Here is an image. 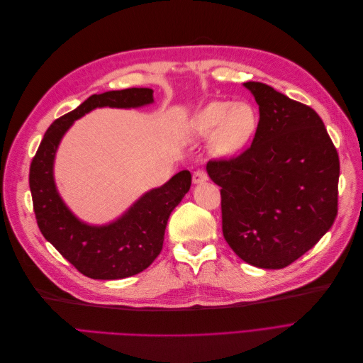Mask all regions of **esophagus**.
I'll return each instance as SVG.
<instances>
[{
  "label": "esophagus",
  "instance_id": "1",
  "mask_svg": "<svg viewBox=\"0 0 363 363\" xmlns=\"http://www.w3.org/2000/svg\"><path fill=\"white\" fill-rule=\"evenodd\" d=\"M207 180H208V177H207V174H206L203 169L195 171V172H194V175H192V182H194V184H203V183H206Z\"/></svg>",
  "mask_w": 363,
  "mask_h": 363
}]
</instances>
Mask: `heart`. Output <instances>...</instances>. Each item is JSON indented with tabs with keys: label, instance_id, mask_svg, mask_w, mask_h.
<instances>
[{
	"label": "heart",
	"instance_id": "heart-1",
	"mask_svg": "<svg viewBox=\"0 0 363 363\" xmlns=\"http://www.w3.org/2000/svg\"><path fill=\"white\" fill-rule=\"evenodd\" d=\"M256 125V112L250 104L212 101L188 121V136L192 140L211 138V156L230 159L247 145Z\"/></svg>",
	"mask_w": 363,
	"mask_h": 363
}]
</instances>
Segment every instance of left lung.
I'll use <instances>...</instances> for the list:
<instances>
[{"instance_id":"1","label":"left lung","mask_w":363,"mask_h":363,"mask_svg":"<svg viewBox=\"0 0 363 363\" xmlns=\"http://www.w3.org/2000/svg\"><path fill=\"white\" fill-rule=\"evenodd\" d=\"M244 86L259 104L252 144L233 159L211 160L206 169L221 186L230 248L252 267L281 269L333 225L339 157L313 108L268 84Z\"/></svg>"}]
</instances>
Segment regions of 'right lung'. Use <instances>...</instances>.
Wrapping results in <instances>:
<instances>
[{"label": "right lung", "instance_id": "obj_1", "mask_svg": "<svg viewBox=\"0 0 363 363\" xmlns=\"http://www.w3.org/2000/svg\"><path fill=\"white\" fill-rule=\"evenodd\" d=\"M155 103L152 89L95 94L72 112L54 121L43 135L30 167V191L40 232L60 255L84 276L118 280L147 269L163 247L171 212L191 188V172L180 171L160 188L138 199L115 221L92 225L77 218L65 204L54 182V159L65 133L96 107L135 108Z\"/></svg>", "mask_w": 363, "mask_h": 363}]
</instances>
